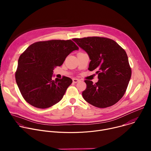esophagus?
Masks as SVG:
<instances>
[{
  "instance_id": "1",
  "label": "esophagus",
  "mask_w": 151,
  "mask_h": 151,
  "mask_svg": "<svg viewBox=\"0 0 151 151\" xmlns=\"http://www.w3.org/2000/svg\"><path fill=\"white\" fill-rule=\"evenodd\" d=\"M72 81H73V82H74V83H77L79 81V79H76V78H73V79H72Z\"/></svg>"
}]
</instances>
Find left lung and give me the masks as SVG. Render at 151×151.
Returning <instances> with one entry per match:
<instances>
[{
    "instance_id": "1",
    "label": "left lung",
    "mask_w": 151,
    "mask_h": 151,
    "mask_svg": "<svg viewBox=\"0 0 151 151\" xmlns=\"http://www.w3.org/2000/svg\"><path fill=\"white\" fill-rule=\"evenodd\" d=\"M87 52L91 61L88 70H96L99 81L85 80L84 100L94 106L105 108L116 103L124 96L132 76L125 50L112 39L103 37L73 39Z\"/></svg>"
}]
</instances>
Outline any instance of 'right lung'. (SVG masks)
I'll return each instance as SVG.
<instances>
[{
    "label": "right lung",
    "instance_id": "1",
    "mask_svg": "<svg viewBox=\"0 0 151 151\" xmlns=\"http://www.w3.org/2000/svg\"><path fill=\"white\" fill-rule=\"evenodd\" d=\"M78 49L71 40H50L35 42L20 55L15 80L28 103L46 109L62 99L72 80L66 76L52 80L53 70Z\"/></svg>",
    "mask_w": 151,
    "mask_h": 151
}]
</instances>
